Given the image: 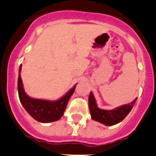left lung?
Here are the masks:
<instances>
[{
	"label": "left lung",
	"mask_w": 156,
	"mask_h": 156,
	"mask_svg": "<svg viewBox=\"0 0 156 156\" xmlns=\"http://www.w3.org/2000/svg\"><path fill=\"white\" fill-rule=\"evenodd\" d=\"M137 98L133 100L129 104L122 105L112 110L99 109L96 104V99L93 93L90 92L89 96V107H90L91 118L95 121L104 124L106 126H113L119 123L126 117L133 109Z\"/></svg>",
	"instance_id": "obj_1"
}]
</instances>
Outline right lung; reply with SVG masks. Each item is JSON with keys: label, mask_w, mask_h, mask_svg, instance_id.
<instances>
[{"label": "right lung", "mask_w": 156, "mask_h": 156, "mask_svg": "<svg viewBox=\"0 0 156 156\" xmlns=\"http://www.w3.org/2000/svg\"><path fill=\"white\" fill-rule=\"evenodd\" d=\"M21 66L22 65H20L19 68L17 90H18L20 103L27 112L35 120L44 123L51 122L60 119L64 113L66 105L69 98L74 93L76 84L71 90H69L63 97L56 101L31 98L26 94L23 90V83L20 77Z\"/></svg>", "instance_id": "right-lung-1"}]
</instances>
